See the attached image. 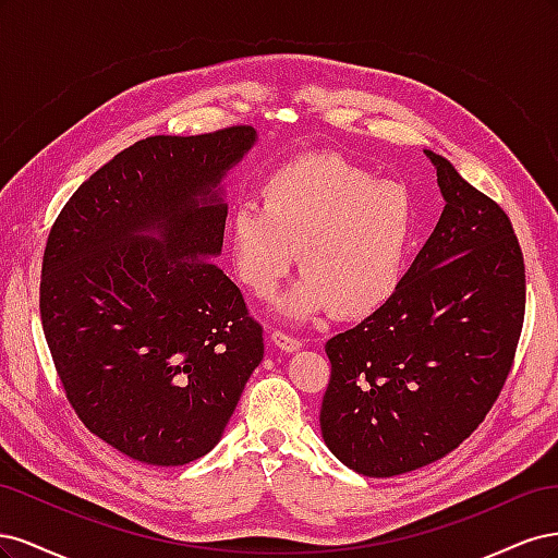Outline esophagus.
<instances>
[{"instance_id": "34e87169", "label": "esophagus", "mask_w": 558, "mask_h": 558, "mask_svg": "<svg viewBox=\"0 0 558 558\" xmlns=\"http://www.w3.org/2000/svg\"><path fill=\"white\" fill-rule=\"evenodd\" d=\"M269 340H272V344L277 349L289 351V353H293V351H298L302 347V340H298V337L283 332V330H272V335H269Z\"/></svg>"}]
</instances>
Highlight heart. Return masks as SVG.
<instances>
[{
	"label": "heart",
	"instance_id": "b5f03b06",
	"mask_svg": "<svg viewBox=\"0 0 558 558\" xmlns=\"http://www.w3.org/2000/svg\"><path fill=\"white\" fill-rule=\"evenodd\" d=\"M414 221L408 185L344 158L307 156L265 177L260 207L244 202L230 211L226 248L234 277L256 298L277 291L300 251L305 279L279 300L286 316L330 310L363 318L398 291Z\"/></svg>",
	"mask_w": 558,
	"mask_h": 558
}]
</instances>
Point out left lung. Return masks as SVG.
I'll return each mask as SVG.
<instances>
[{
	"label": "left lung",
	"instance_id": "left-lung-1",
	"mask_svg": "<svg viewBox=\"0 0 558 558\" xmlns=\"http://www.w3.org/2000/svg\"><path fill=\"white\" fill-rule=\"evenodd\" d=\"M445 209L384 307L330 337L320 433L347 468L393 477L475 433L508 379L526 267L508 214L426 150Z\"/></svg>",
	"mask_w": 558,
	"mask_h": 558
}]
</instances>
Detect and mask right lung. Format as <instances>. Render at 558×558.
<instances>
[{"label":"right lung","instance_id":"1","mask_svg":"<svg viewBox=\"0 0 558 558\" xmlns=\"http://www.w3.org/2000/svg\"><path fill=\"white\" fill-rule=\"evenodd\" d=\"M253 142L251 125L146 137L83 181L48 232L39 312L60 384L83 426L134 461L211 451L263 361V326L205 260L223 246L218 183Z\"/></svg>","mask_w":558,"mask_h":558}]
</instances>
